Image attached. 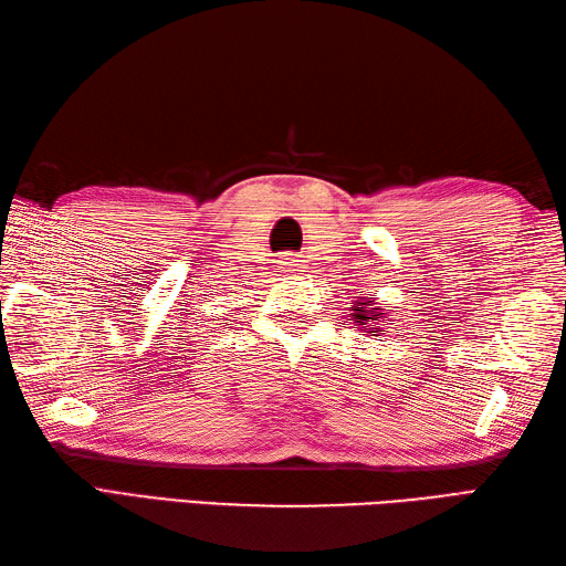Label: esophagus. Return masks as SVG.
<instances>
[{"instance_id": "1", "label": "esophagus", "mask_w": 566, "mask_h": 566, "mask_svg": "<svg viewBox=\"0 0 566 566\" xmlns=\"http://www.w3.org/2000/svg\"><path fill=\"white\" fill-rule=\"evenodd\" d=\"M280 262L284 264V270H286V272H294V270L298 268V262H302V260H298L296 255H290V252H286V255H282V258H280Z\"/></svg>"}]
</instances>
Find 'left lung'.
I'll return each instance as SVG.
<instances>
[{
  "label": "left lung",
  "instance_id": "left-lung-1",
  "mask_svg": "<svg viewBox=\"0 0 566 566\" xmlns=\"http://www.w3.org/2000/svg\"><path fill=\"white\" fill-rule=\"evenodd\" d=\"M369 306H371L369 302H357V304L353 306V311H355L353 316H355V323H357V326H363V331H365V333H375V335H377V333H379V326L369 328V326H367V321L371 323V321H379V318H384V316H381V311H379V308H369Z\"/></svg>",
  "mask_w": 566,
  "mask_h": 566
}]
</instances>
